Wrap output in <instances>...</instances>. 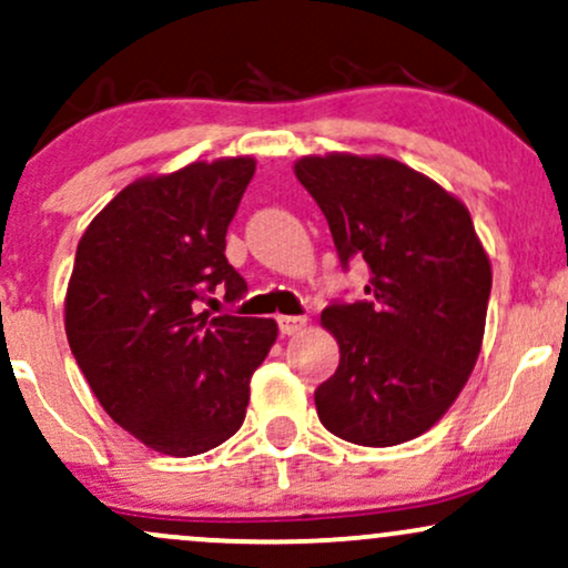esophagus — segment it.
<instances>
[{
  "label": "esophagus",
  "instance_id": "esophagus-1",
  "mask_svg": "<svg viewBox=\"0 0 568 568\" xmlns=\"http://www.w3.org/2000/svg\"><path fill=\"white\" fill-rule=\"evenodd\" d=\"M277 323H280V334H283V336H293V334H298V331H304L306 317L280 315V317H277Z\"/></svg>",
  "mask_w": 568,
  "mask_h": 568
}]
</instances>
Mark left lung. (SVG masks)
I'll return each mask as SVG.
<instances>
[{
  "instance_id": "1",
  "label": "left lung",
  "mask_w": 568,
  "mask_h": 568,
  "mask_svg": "<svg viewBox=\"0 0 568 568\" xmlns=\"http://www.w3.org/2000/svg\"><path fill=\"white\" fill-rule=\"evenodd\" d=\"M347 264H368L366 302L321 323L338 368L315 389L323 427L357 446L419 438L470 379L486 331L491 262L470 211L438 181L382 154L328 152L293 162Z\"/></svg>"
}]
</instances>
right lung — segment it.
<instances>
[{"label":"right lung","mask_w":568,"mask_h":568,"mask_svg":"<svg viewBox=\"0 0 568 568\" xmlns=\"http://www.w3.org/2000/svg\"><path fill=\"white\" fill-rule=\"evenodd\" d=\"M253 173L245 154L143 175L77 245L69 347L103 410L152 452L197 456L232 438L277 338L272 317L197 312L216 285L226 298L247 288L224 237Z\"/></svg>","instance_id":"1"}]
</instances>
